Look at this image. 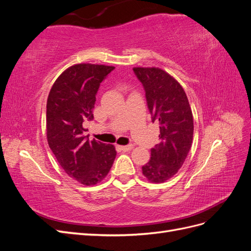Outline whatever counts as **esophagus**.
<instances>
[{"label":"esophagus","instance_id":"34e87169","mask_svg":"<svg viewBox=\"0 0 251 251\" xmlns=\"http://www.w3.org/2000/svg\"><path fill=\"white\" fill-rule=\"evenodd\" d=\"M133 148H134L133 144H128V146H121V147H119L120 151H131Z\"/></svg>","mask_w":251,"mask_h":251}]
</instances>
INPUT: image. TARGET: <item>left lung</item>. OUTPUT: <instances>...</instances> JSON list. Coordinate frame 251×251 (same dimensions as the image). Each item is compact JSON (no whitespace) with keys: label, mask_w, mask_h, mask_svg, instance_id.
I'll return each mask as SVG.
<instances>
[{"label":"left lung","mask_w":251,"mask_h":251,"mask_svg":"<svg viewBox=\"0 0 251 251\" xmlns=\"http://www.w3.org/2000/svg\"><path fill=\"white\" fill-rule=\"evenodd\" d=\"M141 81L151 115L160 128V142L151 150L142 174L150 182L162 183L177 174L192 148L194 119L183 88L160 68L134 67Z\"/></svg>","instance_id":"8db88e82"}]
</instances>
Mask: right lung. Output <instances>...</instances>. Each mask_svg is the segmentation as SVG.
<instances>
[{"mask_svg": "<svg viewBox=\"0 0 251 251\" xmlns=\"http://www.w3.org/2000/svg\"><path fill=\"white\" fill-rule=\"evenodd\" d=\"M115 67L76 64L53 83L47 100L46 128L49 148L57 162L80 184L95 185L110 172L116 157L113 144L83 135V121L93 119L100 82Z\"/></svg>", "mask_w": 251, "mask_h": 251, "instance_id": "add662e5", "label": "right lung"}]
</instances>
